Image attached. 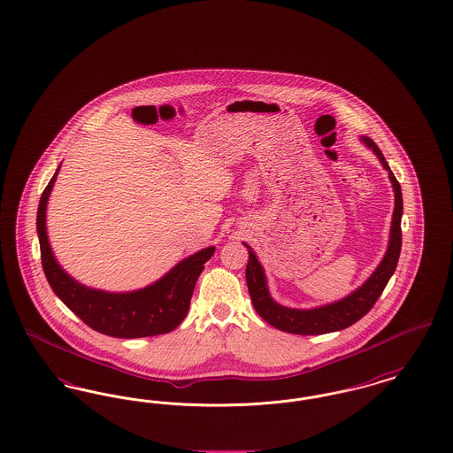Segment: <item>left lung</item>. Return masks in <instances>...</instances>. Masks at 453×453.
I'll return each mask as SVG.
<instances>
[{
  "instance_id": "1",
  "label": "left lung",
  "mask_w": 453,
  "mask_h": 453,
  "mask_svg": "<svg viewBox=\"0 0 453 453\" xmlns=\"http://www.w3.org/2000/svg\"><path fill=\"white\" fill-rule=\"evenodd\" d=\"M366 148L377 154L380 159L382 166L388 172V178L394 187L395 194V205H394V216H392V226H390V239H388V253L377 270L372 273V277L353 294H349L342 301L327 303L323 307L316 309H288L283 307L280 303L273 301L268 294L266 288V279L263 273V268L259 265L257 255L251 251L248 244L250 253V261L246 266V283L248 290L251 296L253 305L257 309L259 316L273 327L292 333V334H324V333H333L345 329L348 326L360 321L366 312L373 307V303L380 297L384 292L388 281L390 280L392 273L395 272L399 255H401V246H403V233H401V217H403V194H401V185L395 180L394 173L390 172L388 161L384 157L379 146L370 139V137H362Z\"/></svg>"
}]
</instances>
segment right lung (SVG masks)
I'll list each match as a JSON object with an SVG mask.
<instances>
[{"instance_id":"add662e5","label":"right lung","mask_w":453,"mask_h":453,"mask_svg":"<svg viewBox=\"0 0 453 453\" xmlns=\"http://www.w3.org/2000/svg\"><path fill=\"white\" fill-rule=\"evenodd\" d=\"M61 168V165H59ZM59 168L45 187L37 211L43 273L56 296L91 329L113 338H144L173 331L188 312L195 283L216 248H205L180 261L163 279L146 288L111 294L89 288L71 279L54 258L47 231L45 209Z\"/></svg>"}]
</instances>
